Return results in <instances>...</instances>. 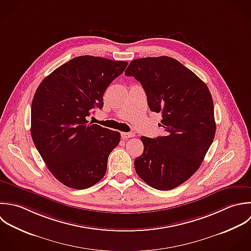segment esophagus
<instances>
[{
    "instance_id": "34e87169",
    "label": "esophagus",
    "mask_w": 251,
    "mask_h": 251,
    "mask_svg": "<svg viewBox=\"0 0 251 251\" xmlns=\"http://www.w3.org/2000/svg\"><path fill=\"white\" fill-rule=\"evenodd\" d=\"M135 136V134L134 133H126V132H123V133H121V137L123 138V139H129V138H133Z\"/></svg>"
}]
</instances>
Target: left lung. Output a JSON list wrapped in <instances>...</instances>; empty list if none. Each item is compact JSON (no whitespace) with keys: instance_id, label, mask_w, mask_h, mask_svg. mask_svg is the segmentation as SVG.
Masks as SVG:
<instances>
[{"instance_id":"8db88e82","label":"left lung","mask_w":251,"mask_h":251,"mask_svg":"<svg viewBox=\"0 0 251 251\" xmlns=\"http://www.w3.org/2000/svg\"><path fill=\"white\" fill-rule=\"evenodd\" d=\"M126 76L138 80L150 109L161 112L164 135L142 137L135 159L138 176L151 187L169 191L189 180L201 165L216 132L209 89L192 70L170 56L134 59Z\"/></svg>"}]
</instances>
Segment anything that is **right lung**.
Returning a JSON list of instances; mask_svg holds the SVG:
<instances>
[{
    "label": "right lung",
    "instance_id": "1",
    "mask_svg": "<svg viewBox=\"0 0 251 251\" xmlns=\"http://www.w3.org/2000/svg\"><path fill=\"white\" fill-rule=\"evenodd\" d=\"M128 62L80 55L62 64L39 85L31 105V136L50 173L61 184L88 189L106 172L120 133L87 117L103 106V93Z\"/></svg>",
    "mask_w": 251,
    "mask_h": 251
}]
</instances>
